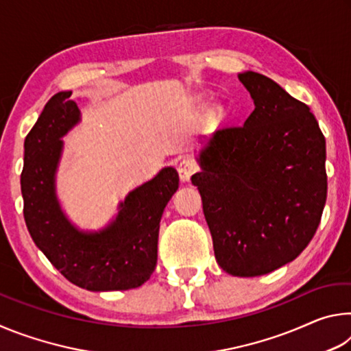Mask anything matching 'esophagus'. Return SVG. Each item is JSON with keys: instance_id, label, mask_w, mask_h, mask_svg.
Returning <instances> with one entry per match:
<instances>
[{"instance_id": "34e87169", "label": "esophagus", "mask_w": 351, "mask_h": 351, "mask_svg": "<svg viewBox=\"0 0 351 351\" xmlns=\"http://www.w3.org/2000/svg\"><path fill=\"white\" fill-rule=\"evenodd\" d=\"M198 171V162L195 161L193 158H184L182 161L180 162V165H178V173H180V178L181 181H189L190 176H192L193 173H197Z\"/></svg>"}]
</instances>
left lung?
<instances>
[{
    "mask_svg": "<svg viewBox=\"0 0 351 351\" xmlns=\"http://www.w3.org/2000/svg\"><path fill=\"white\" fill-rule=\"evenodd\" d=\"M255 108L213 133L198 186L218 265L237 277L293 261L316 234L326 201L325 138L310 108L269 77L239 74Z\"/></svg>",
    "mask_w": 351,
    "mask_h": 351,
    "instance_id": "obj_1",
    "label": "left lung"
}]
</instances>
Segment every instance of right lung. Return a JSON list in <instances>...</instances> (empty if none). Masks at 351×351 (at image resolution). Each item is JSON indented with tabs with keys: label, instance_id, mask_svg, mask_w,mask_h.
<instances>
[{
	"label": "right lung",
	"instance_id": "add662e5",
	"mask_svg": "<svg viewBox=\"0 0 351 351\" xmlns=\"http://www.w3.org/2000/svg\"><path fill=\"white\" fill-rule=\"evenodd\" d=\"M71 91L54 94L25 139L21 193L29 234L71 283L88 291H123L144 285L156 268L165 206L180 186L165 167L127 195L119 213L99 232H83L64 215L56 195L63 138L80 121Z\"/></svg>",
	"mask_w": 351,
	"mask_h": 351
}]
</instances>
